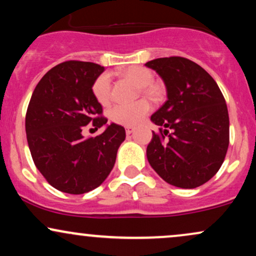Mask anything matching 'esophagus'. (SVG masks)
<instances>
[{
    "mask_svg": "<svg viewBox=\"0 0 256 256\" xmlns=\"http://www.w3.org/2000/svg\"><path fill=\"white\" fill-rule=\"evenodd\" d=\"M134 131V128H132V126H128V128H126V134H131Z\"/></svg>",
    "mask_w": 256,
    "mask_h": 256,
    "instance_id": "34e87169",
    "label": "esophagus"
}]
</instances>
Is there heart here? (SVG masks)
<instances>
[{"instance_id": "obj_1", "label": "heart", "mask_w": 256, "mask_h": 256, "mask_svg": "<svg viewBox=\"0 0 256 256\" xmlns=\"http://www.w3.org/2000/svg\"><path fill=\"white\" fill-rule=\"evenodd\" d=\"M120 76L140 86V91L149 98H156L158 95V88L150 85L152 82L150 70L142 66H128L120 72ZM110 77L107 73H102L94 82L92 94L101 104H107L110 102ZM149 110H150V104L146 100L128 104H119L113 106L110 110V118L116 124L134 126L143 120Z\"/></svg>"}]
</instances>
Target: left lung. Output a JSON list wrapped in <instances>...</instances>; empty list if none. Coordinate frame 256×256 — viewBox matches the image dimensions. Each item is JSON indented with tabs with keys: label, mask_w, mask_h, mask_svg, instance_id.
Wrapping results in <instances>:
<instances>
[{
	"label": "left lung",
	"mask_w": 256,
	"mask_h": 256,
	"mask_svg": "<svg viewBox=\"0 0 256 256\" xmlns=\"http://www.w3.org/2000/svg\"><path fill=\"white\" fill-rule=\"evenodd\" d=\"M146 67L162 78L167 101L152 116L160 126L146 158L164 180L183 189L204 184L219 171L228 152V113L216 80L198 64L160 58Z\"/></svg>",
	"instance_id": "obj_1"
}]
</instances>
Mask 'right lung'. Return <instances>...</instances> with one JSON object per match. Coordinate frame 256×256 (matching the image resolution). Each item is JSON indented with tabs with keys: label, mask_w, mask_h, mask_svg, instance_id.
Returning a JSON list of instances; mask_svg holds the SVG:
<instances>
[{
	"label": "right lung",
	"mask_w": 256,
	"mask_h": 256,
	"mask_svg": "<svg viewBox=\"0 0 256 256\" xmlns=\"http://www.w3.org/2000/svg\"><path fill=\"white\" fill-rule=\"evenodd\" d=\"M104 67L84 61H66L52 67L34 88L25 118L26 137L38 171L62 192L85 194L108 177L125 128L112 122L96 137L82 130L107 122L92 94L95 79Z\"/></svg>",
	"instance_id": "1"
}]
</instances>
